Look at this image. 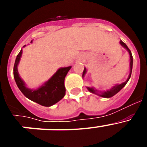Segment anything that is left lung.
<instances>
[{
  "mask_svg": "<svg viewBox=\"0 0 147 147\" xmlns=\"http://www.w3.org/2000/svg\"><path fill=\"white\" fill-rule=\"evenodd\" d=\"M120 44L122 45V46H123V47L124 48V49H127V51L129 52V57H130V65H129V66H130V71H129V76H128V78H127V80H126L124 82L120 84V85H114V86L111 89L107 90H106V91L101 92L100 93H98V90L95 89V88L87 87L88 90H89L90 92V93H95V94H97V95H98L99 96L104 97V98H110V97L113 96L114 95H115L117 93H119L121 90L122 88L125 86L126 84L127 83V82L129 81V78H130V76H131V74H132V63H133V61H132V53H131V51L129 50V48L127 47V45H126V44L124 43V42H122L121 40L120 41ZM86 72H87V70H86V68L85 67V69H84V71H83V73H82V77H84V76H85Z\"/></svg>",
  "mask_w": 147,
  "mask_h": 147,
  "instance_id": "1",
  "label": "left lung"
}]
</instances>
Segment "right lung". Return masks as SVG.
<instances>
[{
	"label": "right lung",
	"mask_w": 147,
	"mask_h": 147,
	"mask_svg": "<svg viewBox=\"0 0 147 147\" xmlns=\"http://www.w3.org/2000/svg\"><path fill=\"white\" fill-rule=\"evenodd\" d=\"M22 53L23 51L21 49L20 53L17 56L14 65V78L18 88L26 98L40 105L45 107H50L54 104L57 103L65 95V88L64 85L65 78L67 72L71 68V66L61 67L58 69L52 77H51L50 80H48L37 89H29L26 86L25 83L18 74V65L20 62Z\"/></svg>",
	"instance_id": "right-lung-1"
}]
</instances>
